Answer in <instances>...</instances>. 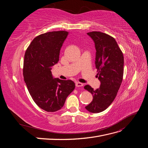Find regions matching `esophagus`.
Segmentation results:
<instances>
[{
	"label": "esophagus",
	"mask_w": 148,
	"mask_h": 148,
	"mask_svg": "<svg viewBox=\"0 0 148 148\" xmlns=\"http://www.w3.org/2000/svg\"><path fill=\"white\" fill-rule=\"evenodd\" d=\"M75 85L77 87H82L83 86V84L82 83H79V82H76Z\"/></svg>",
	"instance_id": "34e87169"
}]
</instances>
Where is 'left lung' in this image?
<instances>
[{"instance_id":"left-lung-1","label":"left lung","mask_w":148,"mask_h":148,"mask_svg":"<svg viewBox=\"0 0 148 148\" xmlns=\"http://www.w3.org/2000/svg\"><path fill=\"white\" fill-rule=\"evenodd\" d=\"M87 34L95 42V65L101 84L96 90L89 85L84 86L93 96L92 102L85 109L89 112L99 113L105 110L117 96L123 79L124 59L114 38L98 31Z\"/></svg>"}]
</instances>
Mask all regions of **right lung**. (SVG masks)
<instances>
[{
	"label": "right lung",
	"instance_id": "obj_1",
	"mask_svg": "<svg viewBox=\"0 0 148 148\" xmlns=\"http://www.w3.org/2000/svg\"><path fill=\"white\" fill-rule=\"evenodd\" d=\"M68 31L48 32L36 37L25 55L23 77L33 101L47 112H56L64 106L75 88L71 80L53 77L52 67L59 60L60 49Z\"/></svg>",
	"mask_w": 148,
	"mask_h": 148
}]
</instances>
